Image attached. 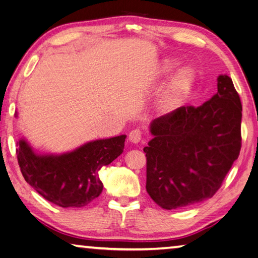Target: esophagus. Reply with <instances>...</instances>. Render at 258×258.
Wrapping results in <instances>:
<instances>
[{"label": "esophagus", "mask_w": 258, "mask_h": 258, "mask_svg": "<svg viewBox=\"0 0 258 258\" xmlns=\"http://www.w3.org/2000/svg\"><path fill=\"white\" fill-rule=\"evenodd\" d=\"M128 140L132 143H135V145H137V143H140L142 141V132L138 128L131 131L128 134Z\"/></svg>", "instance_id": "obj_1"}]
</instances>
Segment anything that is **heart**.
Returning a JSON list of instances; mask_svg holds the SVG:
<instances>
[{
	"instance_id": "b5f03b06",
	"label": "heart",
	"mask_w": 258,
	"mask_h": 258,
	"mask_svg": "<svg viewBox=\"0 0 258 258\" xmlns=\"http://www.w3.org/2000/svg\"><path fill=\"white\" fill-rule=\"evenodd\" d=\"M176 64L175 60H165L159 68V75L167 76L176 67ZM195 73L190 67H183L174 74L157 99V110L163 115L175 110L189 97L195 84Z\"/></svg>"
}]
</instances>
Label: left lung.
<instances>
[{
  "mask_svg": "<svg viewBox=\"0 0 258 258\" xmlns=\"http://www.w3.org/2000/svg\"><path fill=\"white\" fill-rule=\"evenodd\" d=\"M242 106L232 80L217 77V93L199 107H180L151 121L146 189L164 209L212 198L241 149Z\"/></svg>",
  "mask_w": 258,
  "mask_h": 258,
  "instance_id": "8db88e82",
  "label": "left lung"
}]
</instances>
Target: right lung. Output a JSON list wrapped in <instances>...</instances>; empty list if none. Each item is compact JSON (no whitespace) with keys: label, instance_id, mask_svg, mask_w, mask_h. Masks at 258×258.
<instances>
[{"label":"right lung","instance_id":"1","mask_svg":"<svg viewBox=\"0 0 258 258\" xmlns=\"http://www.w3.org/2000/svg\"><path fill=\"white\" fill-rule=\"evenodd\" d=\"M125 139L95 140L61 155H38L21 139L17 158L26 182L43 198L63 208L84 207L102 192L99 171L123 152Z\"/></svg>","mask_w":258,"mask_h":258}]
</instances>
